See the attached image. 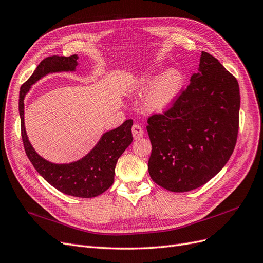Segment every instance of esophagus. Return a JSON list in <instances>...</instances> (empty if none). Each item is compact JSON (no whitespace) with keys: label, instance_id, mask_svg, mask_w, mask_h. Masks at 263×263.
<instances>
[{"label":"esophagus","instance_id":"obj_1","mask_svg":"<svg viewBox=\"0 0 263 263\" xmlns=\"http://www.w3.org/2000/svg\"><path fill=\"white\" fill-rule=\"evenodd\" d=\"M132 132H133V137L135 139H139V138H141L142 136H144V129H142L141 126H139L138 124L133 125Z\"/></svg>","mask_w":263,"mask_h":263}]
</instances>
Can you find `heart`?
<instances>
[{"instance_id": "obj_1", "label": "heart", "mask_w": 263, "mask_h": 263, "mask_svg": "<svg viewBox=\"0 0 263 263\" xmlns=\"http://www.w3.org/2000/svg\"><path fill=\"white\" fill-rule=\"evenodd\" d=\"M153 71H145L128 83L132 93H140L151 86L142 99V106L149 113H163L169 109L184 83V77L178 69H169L156 79Z\"/></svg>"}]
</instances>
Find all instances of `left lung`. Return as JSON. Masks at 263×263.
<instances>
[{
	"label": "left lung",
	"mask_w": 263,
	"mask_h": 263,
	"mask_svg": "<svg viewBox=\"0 0 263 263\" xmlns=\"http://www.w3.org/2000/svg\"><path fill=\"white\" fill-rule=\"evenodd\" d=\"M240 93L236 78L202 51L198 72L163 114L148 118L150 178L171 192L202 186L224 168L236 146Z\"/></svg>",
	"instance_id": "obj_1"
}]
</instances>
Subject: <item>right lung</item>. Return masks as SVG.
Masks as SVG:
<instances>
[{
    "instance_id": "1",
    "label": "right lung",
    "mask_w": 263,
    "mask_h": 263,
    "mask_svg": "<svg viewBox=\"0 0 263 263\" xmlns=\"http://www.w3.org/2000/svg\"><path fill=\"white\" fill-rule=\"evenodd\" d=\"M77 60V54L70 57L51 55L45 58L28 80L21 86L18 109L24 148L37 172L60 192L71 196L89 198L105 192L113 184L118 158L133 141L132 119H127L117 128L103 134L97 146L80 160L63 164L47 161L36 153L28 140L24 124V99L30 86L48 73L76 71Z\"/></svg>"
}]
</instances>
